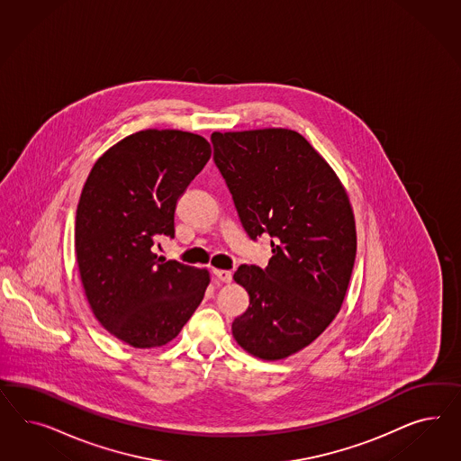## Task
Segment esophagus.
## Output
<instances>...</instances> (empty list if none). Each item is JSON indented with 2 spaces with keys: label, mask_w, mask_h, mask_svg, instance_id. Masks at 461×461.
<instances>
[{
  "label": "esophagus",
  "mask_w": 461,
  "mask_h": 461,
  "mask_svg": "<svg viewBox=\"0 0 461 461\" xmlns=\"http://www.w3.org/2000/svg\"><path fill=\"white\" fill-rule=\"evenodd\" d=\"M212 274H214L216 280L224 282V284H230L231 279H233V276H231V272H230V270H220V268H214V270H212Z\"/></svg>",
  "instance_id": "obj_1"
}]
</instances>
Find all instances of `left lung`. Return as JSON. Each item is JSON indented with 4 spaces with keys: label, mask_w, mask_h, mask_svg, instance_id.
Masks as SVG:
<instances>
[{
    "label": "left lung",
    "mask_w": 461,
    "mask_h": 461,
    "mask_svg": "<svg viewBox=\"0 0 461 461\" xmlns=\"http://www.w3.org/2000/svg\"><path fill=\"white\" fill-rule=\"evenodd\" d=\"M220 168L247 235L270 237L266 268L238 267L250 306L231 324L238 345L262 360L306 348L335 320L348 289L357 230L335 170L285 128L214 131Z\"/></svg>",
    "instance_id": "8db88e82"
}]
</instances>
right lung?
I'll list each match as a JSON object with an SVG mask.
<instances>
[{
    "label": "right lung",
    "instance_id": "obj_1",
    "mask_svg": "<svg viewBox=\"0 0 461 461\" xmlns=\"http://www.w3.org/2000/svg\"><path fill=\"white\" fill-rule=\"evenodd\" d=\"M208 140L181 130H143L99 157L76 211V258L96 320L135 348L181 333L210 284L206 268L157 257L174 238L179 197L210 160Z\"/></svg>",
    "mask_w": 461,
    "mask_h": 461
}]
</instances>
